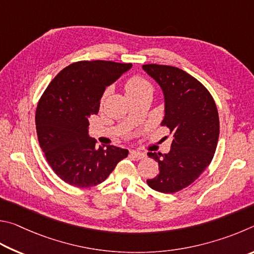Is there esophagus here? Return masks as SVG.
Wrapping results in <instances>:
<instances>
[{
  "label": "esophagus",
  "mask_w": 254,
  "mask_h": 254,
  "mask_svg": "<svg viewBox=\"0 0 254 254\" xmlns=\"http://www.w3.org/2000/svg\"><path fill=\"white\" fill-rule=\"evenodd\" d=\"M130 156L136 158V159H141V158L145 157V154L141 153V152H138V150H131Z\"/></svg>",
  "instance_id": "34e87169"
}]
</instances>
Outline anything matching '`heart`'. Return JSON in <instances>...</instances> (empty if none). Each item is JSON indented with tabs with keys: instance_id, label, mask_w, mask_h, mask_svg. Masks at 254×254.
<instances>
[{
	"instance_id": "obj_1",
	"label": "heart",
	"mask_w": 254,
	"mask_h": 254,
	"mask_svg": "<svg viewBox=\"0 0 254 254\" xmlns=\"http://www.w3.org/2000/svg\"><path fill=\"white\" fill-rule=\"evenodd\" d=\"M125 90H126L127 96L129 99L135 96L143 95L146 92H153V87L145 78L139 77V75H134L129 78L125 84Z\"/></svg>"
}]
</instances>
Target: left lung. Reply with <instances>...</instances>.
<instances>
[{
  "label": "left lung",
  "instance_id": "left-lung-1",
  "mask_svg": "<svg viewBox=\"0 0 254 254\" xmlns=\"http://www.w3.org/2000/svg\"><path fill=\"white\" fill-rule=\"evenodd\" d=\"M143 69L162 88L165 116L161 125L173 137L170 153L147 154L159 167V174L147 184L157 192L176 193L212 162L220 134L219 113L207 89L184 70L155 64Z\"/></svg>",
  "mask_w": 254,
  "mask_h": 254
}]
</instances>
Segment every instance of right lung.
Instances as JSON below:
<instances>
[{"label":"right lung","mask_w":254,"mask_h":254,"mask_svg":"<svg viewBox=\"0 0 254 254\" xmlns=\"http://www.w3.org/2000/svg\"><path fill=\"white\" fill-rule=\"evenodd\" d=\"M131 68L114 61H79L65 66L39 100L35 125L40 147L62 181L77 188L104 182L128 150L113 145L96 147L88 134L89 118L99 111L106 87Z\"/></svg>","instance_id":"right-lung-1"}]
</instances>
